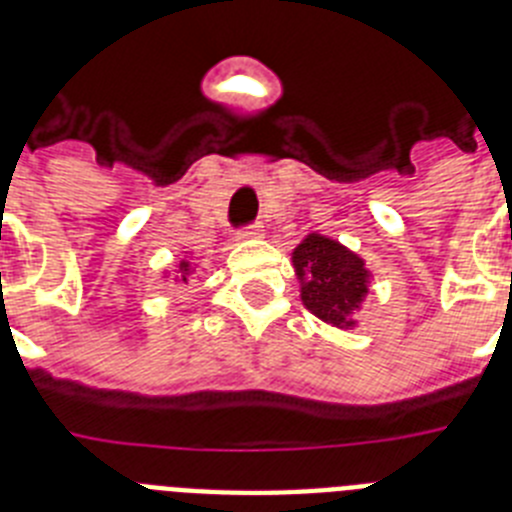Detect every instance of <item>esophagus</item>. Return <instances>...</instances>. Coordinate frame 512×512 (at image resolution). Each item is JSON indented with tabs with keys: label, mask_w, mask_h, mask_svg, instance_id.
Returning <instances> with one entry per match:
<instances>
[{
	"label": "esophagus",
	"mask_w": 512,
	"mask_h": 512,
	"mask_svg": "<svg viewBox=\"0 0 512 512\" xmlns=\"http://www.w3.org/2000/svg\"><path fill=\"white\" fill-rule=\"evenodd\" d=\"M261 235H264V228H261L259 223L241 225V228L235 230V238H238V241H248V238H261Z\"/></svg>",
	"instance_id": "34e87169"
}]
</instances>
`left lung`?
<instances>
[{
    "instance_id": "obj_1",
    "label": "left lung",
    "mask_w": 512,
    "mask_h": 512,
    "mask_svg": "<svg viewBox=\"0 0 512 512\" xmlns=\"http://www.w3.org/2000/svg\"><path fill=\"white\" fill-rule=\"evenodd\" d=\"M295 269L302 279V302L320 320L351 328V310H356L366 295L364 261L356 253L346 251L341 243L307 235L295 248Z\"/></svg>"
}]
</instances>
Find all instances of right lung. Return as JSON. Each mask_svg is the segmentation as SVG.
<instances>
[{"instance_id": "right-lung-1", "label": "right lung", "mask_w": 512, "mask_h": 512, "mask_svg": "<svg viewBox=\"0 0 512 512\" xmlns=\"http://www.w3.org/2000/svg\"><path fill=\"white\" fill-rule=\"evenodd\" d=\"M182 282H187V277H182Z\"/></svg>"}]
</instances>
